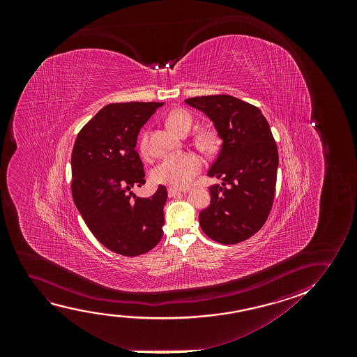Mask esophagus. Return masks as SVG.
Segmentation results:
<instances>
[{"mask_svg": "<svg viewBox=\"0 0 357 357\" xmlns=\"http://www.w3.org/2000/svg\"><path fill=\"white\" fill-rule=\"evenodd\" d=\"M181 195V190H176V189H168V196L169 197H176V196Z\"/></svg>", "mask_w": 357, "mask_h": 357, "instance_id": "34e87169", "label": "esophagus"}]
</instances>
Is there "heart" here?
Here are the masks:
<instances>
[{
    "label": "heart",
    "instance_id": "obj_1",
    "mask_svg": "<svg viewBox=\"0 0 357 357\" xmlns=\"http://www.w3.org/2000/svg\"><path fill=\"white\" fill-rule=\"evenodd\" d=\"M167 124L173 132L185 135L194 124V117L185 109H174L167 117ZM139 151L142 156L149 152V134L142 132L139 140ZM202 168V162L192 153H178L163 158L151 172L152 181L156 184L184 189L191 184Z\"/></svg>",
    "mask_w": 357,
    "mask_h": 357
}]
</instances>
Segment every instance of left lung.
<instances>
[{"label":"left lung","mask_w":357,"mask_h":357,"mask_svg":"<svg viewBox=\"0 0 357 357\" xmlns=\"http://www.w3.org/2000/svg\"><path fill=\"white\" fill-rule=\"evenodd\" d=\"M215 123L223 144L208 176L211 204L200 212L201 229L220 244H238L256 234L273 206L278 149L259 108L230 95L186 98Z\"/></svg>","instance_id":"left-lung-1"}]
</instances>
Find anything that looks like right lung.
Masks as SVG:
<instances>
[{"mask_svg": "<svg viewBox=\"0 0 357 357\" xmlns=\"http://www.w3.org/2000/svg\"><path fill=\"white\" fill-rule=\"evenodd\" d=\"M162 102L109 103L79 132L72 151V195L90 231L116 254L139 256L162 239L166 186L132 196L145 184L137 134Z\"/></svg>", "mask_w": 357, "mask_h": 357, "instance_id": "add662e5", "label": "right lung"}]
</instances>
